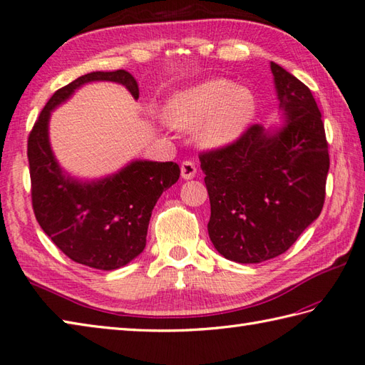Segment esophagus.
Wrapping results in <instances>:
<instances>
[{"label":"esophagus","instance_id":"obj_1","mask_svg":"<svg viewBox=\"0 0 365 365\" xmlns=\"http://www.w3.org/2000/svg\"><path fill=\"white\" fill-rule=\"evenodd\" d=\"M180 173H182V177L185 178V180H190V178L196 177V173H197L196 164L192 161H183L180 166Z\"/></svg>","mask_w":365,"mask_h":365}]
</instances>
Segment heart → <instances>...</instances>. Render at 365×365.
I'll return each mask as SVG.
<instances>
[{
  "label": "heart",
  "instance_id": "obj_1",
  "mask_svg": "<svg viewBox=\"0 0 365 365\" xmlns=\"http://www.w3.org/2000/svg\"><path fill=\"white\" fill-rule=\"evenodd\" d=\"M255 113L253 91L227 78H210L183 88L166 106L169 123L180 130L197 126V142L207 148L226 147L237 140Z\"/></svg>",
  "mask_w": 365,
  "mask_h": 365
}]
</instances>
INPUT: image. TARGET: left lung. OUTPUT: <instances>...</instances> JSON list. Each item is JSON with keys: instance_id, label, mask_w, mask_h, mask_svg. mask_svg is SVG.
<instances>
[{"instance_id": "8db88e82", "label": "left lung", "mask_w": 365, "mask_h": 365, "mask_svg": "<svg viewBox=\"0 0 365 365\" xmlns=\"http://www.w3.org/2000/svg\"><path fill=\"white\" fill-rule=\"evenodd\" d=\"M284 125L255 123L232 144L199 153L210 199L207 225L226 259L256 264L294 244L324 205L329 173L324 123L307 85L274 61Z\"/></svg>"}]
</instances>
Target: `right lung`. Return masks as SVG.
<instances>
[{"mask_svg":"<svg viewBox=\"0 0 365 365\" xmlns=\"http://www.w3.org/2000/svg\"><path fill=\"white\" fill-rule=\"evenodd\" d=\"M110 81L139 98L135 78L123 69L85 74L56 90L28 135V163L34 217L53 244L74 262L113 270L142 253L148 221L163 191L178 180L177 163L134 161L118 174L81 183L61 173L48 144V118L81 85Z\"/></svg>","mask_w":365,"mask_h":365,"instance_id":"obj_1","label":"right lung"}]
</instances>
